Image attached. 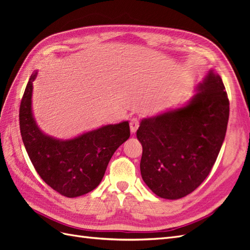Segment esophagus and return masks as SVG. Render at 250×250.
Listing matches in <instances>:
<instances>
[{"label":"esophagus","instance_id":"obj_1","mask_svg":"<svg viewBox=\"0 0 250 250\" xmlns=\"http://www.w3.org/2000/svg\"><path fill=\"white\" fill-rule=\"evenodd\" d=\"M140 126V120L138 118H132L130 120V131L134 133L138 130V128Z\"/></svg>","mask_w":250,"mask_h":250}]
</instances>
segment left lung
<instances>
[{"mask_svg": "<svg viewBox=\"0 0 250 250\" xmlns=\"http://www.w3.org/2000/svg\"><path fill=\"white\" fill-rule=\"evenodd\" d=\"M185 106L143 119L141 174L158 197L179 199L208 177L223 144L229 101L221 77L210 70Z\"/></svg>", "mask_w": 250, "mask_h": 250, "instance_id": "1", "label": "left lung"}]
</instances>
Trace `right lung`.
<instances>
[{
	"label": "right lung",
	"instance_id": "obj_1",
	"mask_svg": "<svg viewBox=\"0 0 250 250\" xmlns=\"http://www.w3.org/2000/svg\"><path fill=\"white\" fill-rule=\"evenodd\" d=\"M30 77L20 107L22 142L36 172L53 190L74 198L96 188L104 176L115 151L129 139L128 121L109 124L71 140H57L44 134L32 113L33 81Z\"/></svg>",
	"mask_w": 250,
	"mask_h": 250
}]
</instances>
